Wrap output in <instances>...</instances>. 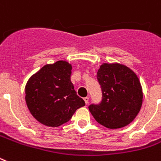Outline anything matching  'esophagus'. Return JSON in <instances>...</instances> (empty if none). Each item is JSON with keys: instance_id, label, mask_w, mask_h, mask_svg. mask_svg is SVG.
Segmentation results:
<instances>
[{"instance_id": "esophagus-1", "label": "esophagus", "mask_w": 161, "mask_h": 161, "mask_svg": "<svg viewBox=\"0 0 161 161\" xmlns=\"http://www.w3.org/2000/svg\"><path fill=\"white\" fill-rule=\"evenodd\" d=\"M84 101H85V103L87 105V104L89 103V97H85Z\"/></svg>"}]
</instances>
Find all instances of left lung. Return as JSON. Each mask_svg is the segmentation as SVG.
I'll list each match as a JSON object with an SVG mask.
<instances>
[{
    "label": "left lung",
    "instance_id": "1",
    "mask_svg": "<svg viewBox=\"0 0 161 161\" xmlns=\"http://www.w3.org/2000/svg\"><path fill=\"white\" fill-rule=\"evenodd\" d=\"M102 90L100 105H91L89 110L99 124L108 129H119L133 121L143 101L138 76L126 65L103 63L97 72Z\"/></svg>",
    "mask_w": 161,
    "mask_h": 161
}]
</instances>
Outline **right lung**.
Here are the masks:
<instances>
[{"label":"right lung","mask_w":161,"mask_h":161,"mask_svg":"<svg viewBox=\"0 0 161 161\" xmlns=\"http://www.w3.org/2000/svg\"><path fill=\"white\" fill-rule=\"evenodd\" d=\"M71 64L58 60L32 75L25 87L28 110L42 125L58 127L69 121L75 110L86 105L70 81Z\"/></svg>","instance_id":"obj_1"}]
</instances>
